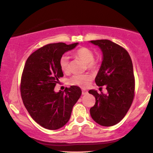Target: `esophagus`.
Returning <instances> with one entry per match:
<instances>
[{"label":"esophagus","mask_w":153,"mask_h":153,"mask_svg":"<svg viewBox=\"0 0 153 153\" xmlns=\"http://www.w3.org/2000/svg\"><path fill=\"white\" fill-rule=\"evenodd\" d=\"M87 94H88V91L85 90V89H82V95H85Z\"/></svg>","instance_id":"1"}]
</instances>
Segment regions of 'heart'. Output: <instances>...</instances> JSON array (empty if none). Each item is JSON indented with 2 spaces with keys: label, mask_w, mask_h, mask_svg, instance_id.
I'll list each match as a JSON object with an SVG mask.
<instances>
[{
  "label": "heart",
  "mask_w": 153,
  "mask_h": 153,
  "mask_svg": "<svg viewBox=\"0 0 153 153\" xmlns=\"http://www.w3.org/2000/svg\"><path fill=\"white\" fill-rule=\"evenodd\" d=\"M75 56L78 59H81L84 62L86 63L87 67L89 69H95L97 67V62L94 60V54L90 49L86 47H81L77 50L75 52ZM59 67L64 73H67L69 71V57L66 54H63L59 59ZM91 75L90 74L77 75H74L70 79L69 82L71 85H78L80 87L87 86L88 84L91 81Z\"/></svg>",
  "instance_id": "heart-1"
}]
</instances>
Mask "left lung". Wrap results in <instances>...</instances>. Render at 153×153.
<instances>
[{
    "mask_svg": "<svg viewBox=\"0 0 153 153\" xmlns=\"http://www.w3.org/2000/svg\"><path fill=\"white\" fill-rule=\"evenodd\" d=\"M100 48L102 62L95 78L96 85H106L107 94L90 90L96 103L90 109L91 117L104 127L117 124L130 108L134 93L133 65L127 50L108 39L89 42Z\"/></svg>",
    "mask_w": 153,
    "mask_h": 153,
    "instance_id": "8db88e82",
    "label": "left lung"
}]
</instances>
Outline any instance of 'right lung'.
<instances>
[{"mask_svg": "<svg viewBox=\"0 0 153 153\" xmlns=\"http://www.w3.org/2000/svg\"><path fill=\"white\" fill-rule=\"evenodd\" d=\"M78 43L59 42L45 45L28 57L21 80V94L24 106L40 126L55 130L69 121L73 107L81 96V89L71 85L55 92L54 86L63 73L59 59Z\"/></svg>", "mask_w": 153, "mask_h": 153, "instance_id": "add662e5", "label": "right lung"}]
</instances>
